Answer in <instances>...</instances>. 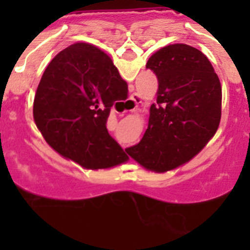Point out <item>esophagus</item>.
<instances>
[{
	"instance_id": "1",
	"label": "esophagus",
	"mask_w": 250,
	"mask_h": 250,
	"mask_svg": "<svg viewBox=\"0 0 250 250\" xmlns=\"http://www.w3.org/2000/svg\"><path fill=\"white\" fill-rule=\"evenodd\" d=\"M143 101V98H141L140 95L136 94V92H134V94L130 96L129 100H126L125 103H126V105L129 106V109H127V111H134V110L138 107L139 104ZM124 149H125V146H124Z\"/></svg>"
}]
</instances>
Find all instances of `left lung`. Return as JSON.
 <instances>
[{
	"instance_id": "8db88e82",
	"label": "left lung",
	"mask_w": 250,
	"mask_h": 250,
	"mask_svg": "<svg viewBox=\"0 0 250 250\" xmlns=\"http://www.w3.org/2000/svg\"><path fill=\"white\" fill-rule=\"evenodd\" d=\"M146 67L158 77L156 104L141 141L127 154L145 169L182 167L215 135L222 116V85L202 51L185 43L160 48Z\"/></svg>"
}]
</instances>
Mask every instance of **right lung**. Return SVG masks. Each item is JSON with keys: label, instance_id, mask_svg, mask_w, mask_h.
I'll return each instance as SVG.
<instances>
[{"label": "right lung", "instance_id": "1", "mask_svg": "<svg viewBox=\"0 0 250 250\" xmlns=\"http://www.w3.org/2000/svg\"><path fill=\"white\" fill-rule=\"evenodd\" d=\"M124 85L109 55L91 43H72L51 60L37 86V129L55 151L85 169L123 164L127 156L106 121Z\"/></svg>", "mask_w": 250, "mask_h": 250}]
</instances>
